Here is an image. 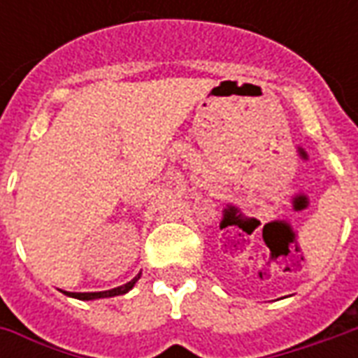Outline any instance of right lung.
Segmentation results:
<instances>
[{"mask_svg": "<svg viewBox=\"0 0 358 358\" xmlns=\"http://www.w3.org/2000/svg\"><path fill=\"white\" fill-rule=\"evenodd\" d=\"M141 272L138 274V276L134 278V280H130L128 284L124 285H118V287H113V289H107V292H88V293H74V292H61L65 293V295H69V297H74V299H80V301H94V299H105V297H115V295H124V293H128L130 289H132L134 285H136V282L140 280Z\"/></svg>", "mask_w": 358, "mask_h": 358, "instance_id": "right-lung-1", "label": "right lung"}]
</instances>
